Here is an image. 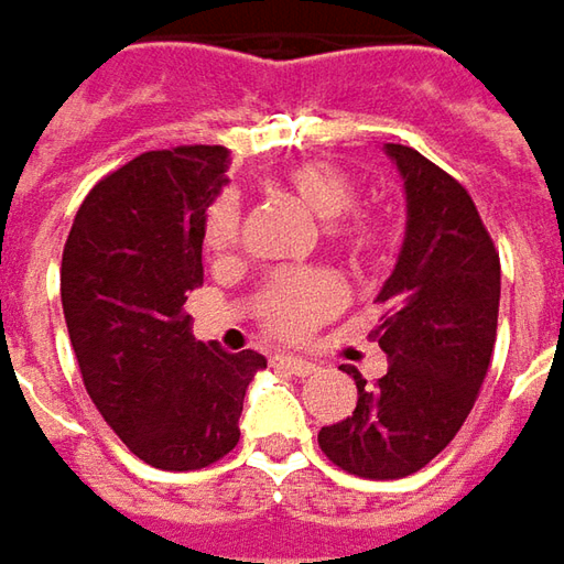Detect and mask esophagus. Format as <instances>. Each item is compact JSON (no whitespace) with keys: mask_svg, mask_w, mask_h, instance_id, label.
<instances>
[{"mask_svg":"<svg viewBox=\"0 0 564 564\" xmlns=\"http://www.w3.org/2000/svg\"><path fill=\"white\" fill-rule=\"evenodd\" d=\"M271 365H274V368H283V371H290V375H296V378H308V375L315 371V361L296 359V356H271Z\"/></svg>","mask_w":564,"mask_h":564,"instance_id":"esophagus-1","label":"esophagus"}]
</instances>
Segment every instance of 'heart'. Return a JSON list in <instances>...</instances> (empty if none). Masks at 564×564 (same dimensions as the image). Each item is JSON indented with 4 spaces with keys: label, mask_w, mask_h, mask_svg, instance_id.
Masks as SVG:
<instances>
[{
    "label": "heart",
    "mask_w": 564,
    "mask_h": 564,
    "mask_svg": "<svg viewBox=\"0 0 564 564\" xmlns=\"http://www.w3.org/2000/svg\"><path fill=\"white\" fill-rule=\"evenodd\" d=\"M281 189L321 221V237L334 252L352 262H371L390 246V227L371 208H352L359 186L334 162H300L286 167ZM243 218L234 196H218L205 215V249L215 259H230L240 249ZM346 290L330 271H283L268 278L256 302L259 321L281 340H305L318 324L334 318Z\"/></svg>",
    "instance_id": "b5f03b06"
}]
</instances>
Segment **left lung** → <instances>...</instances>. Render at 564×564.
I'll return each mask as SVG.
<instances>
[{"label":"left lung","mask_w":564,"mask_h":564,"mask_svg":"<svg viewBox=\"0 0 564 564\" xmlns=\"http://www.w3.org/2000/svg\"><path fill=\"white\" fill-rule=\"evenodd\" d=\"M387 152L409 203L371 330L390 368L375 383L346 371L359 387L356 409L318 431L321 453L368 480L415 475L449 446L487 378L499 318V252L468 189L412 147Z\"/></svg>","instance_id":"1"}]
</instances>
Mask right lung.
<instances>
[{
	"instance_id": "obj_1",
	"label": "right lung",
	"mask_w": 564,
	"mask_h": 564,
	"mask_svg": "<svg viewBox=\"0 0 564 564\" xmlns=\"http://www.w3.org/2000/svg\"><path fill=\"white\" fill-rule=\"evenodd\" d=\"M224 147L143 152L87 193L62 252V308L80 378L137 458L196 471L240 440L246 387L268 361L193 337L186 293L203 283L205 208Z\"/></svg>"
}]
</instances>
